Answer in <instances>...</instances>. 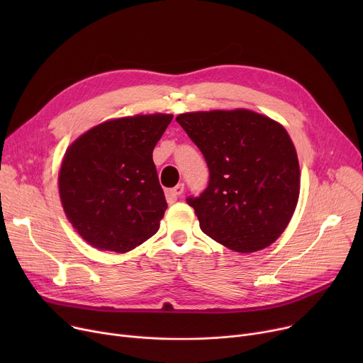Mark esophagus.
I'll return each mask as SVG.
<instances>
[{
    "instance_id": "1",
    "label": "esophagus",
    "mask_w": 363,
    "mask_h": 363,
    "mask_svg": "<svg viewBox=\"0 0 363 363\" xmlns=\"http://www.w3.org/2000/svg\"><path fill=\"white\" fill-rule=\"evenodd\" d=\"M184 188H185L184 184H178L177 186L167 189V191H166V199H167V201H169V203L177 201L178 197L184 193Z\"/></svg>"
}]
</instances>
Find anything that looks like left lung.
Listing matches in <instances>:
<instances>
[{
    "label": "left lung",
    "instance_id": "obj_1",
    "mask_svg": "<svg viewBox=\"0 0 363 363\" xmlns=\"http://www.w3.org/2000/svg\"><path fill=\"white\" fill-rule=\"evenodd\" d=\"M177 122L211 172L204 191L186 199L201 231L238 253L271 245L291 220L300 193L287 130L245 108L184 113Z\"/></svg>",
    "mask_w": 363,
    "mask_h": 363
}]
</instances>
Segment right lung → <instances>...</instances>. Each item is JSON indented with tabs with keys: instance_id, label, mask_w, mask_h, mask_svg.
I'll list each match as a JSON object with an SVG mask.
<instances>
[{
	"instance_id": "obj_1",
	"label": "right lung",
	"mask_w": 363,
	"mask_h": 363,
	"mask_svg": "<svg viewBox=\"0 0 363 363\" xmlns=\"http://www.w3.org/2000/svg\"><path fill=\"white\" fill-rule=\"evenodd\" d=\"M172 114H137L94 126L66 151L65 213L95 249L126 253L159 231L167 208L152 150Z\"/></svg>"
}]
</instances>
